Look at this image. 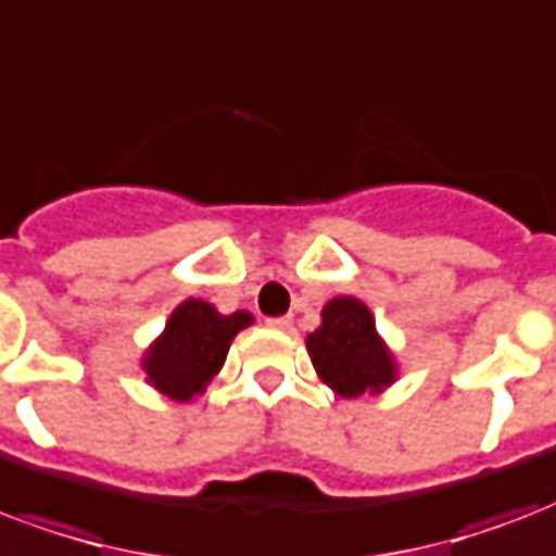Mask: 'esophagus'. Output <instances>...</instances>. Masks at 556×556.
I'll list each match as a JSON object with an SVG mask.
<instances>
[{
    "instance_id": "esophagus-1",
    "label": "esophagus",
    "mask_w": 556,
    "mask_h": 556,
    "mask_svg": "<svg viewBox=\"0 0 556 556\" xmlns=\"http://www.w3.org/2000/svg\"><path fill=\"white\" fill-rule=\"evenodd\" d=\"M266 325H269V328H275V331H290L293 319H290V316H273V319H266Z\"/></svg>"
}]
</instances>
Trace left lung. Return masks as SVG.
Returning a JSON list of instances; mask_svg holds the SVG:
<instances>
[{
	"label": "left lung",
	"mask_w": 556,
	"mask_h": 556,
	"mask_svg": "<svg viewBox=\"0 0 556 556\" xmlns=\"http://www.w3.org/2000/svg\"><path fill=\"white\" fill-rule=\"evenodd\" d=\"M316 372L342 399L381 392L395 381V363L375 331L369 307L352 295L325 304L323 325L307 337Z\"/></svg>",
	"instance_id": "left-lung-1"
}]
</instances>
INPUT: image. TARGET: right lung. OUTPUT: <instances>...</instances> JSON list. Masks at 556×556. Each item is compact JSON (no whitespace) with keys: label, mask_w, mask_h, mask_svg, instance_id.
Returning a JSON list of instances; mask_svg holds the SVG:
<instances>
[{"label":"right lung","mask_w":556,"mask_h":556,"mask_svg":"<svg viewBox=\"0 0 556 556\" xmlns=\"http://www.w3.org/2000/svg\"><path fill=\"white\" fill-rule=\"evenodd\" d=\"M245 325H252V313L237 311L223 316L214 304L187 299L175 307L166 331L146 352L143 369L149 383L175 402L202 395L204 387L223 369L231 340Z\"/></svg>","instance_id":"1"}]
</instances>
